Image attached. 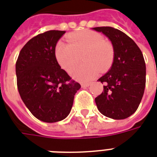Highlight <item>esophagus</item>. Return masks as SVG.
Instances as JSON below:
<instances>
[{"mask_svg": "<svg viewBox=\"0 0 157 157\" xmlns=\"http://www.w3.org/2000/svg\"><path fill=\"white\" fill-rule=\"evenodd\" d=\"M90 86V83H81V87H88Z\"/></svg>", "mask_w": 157, "mask_h": 157, "instance_id": "1", "label": "esophagus"}]
</instances>
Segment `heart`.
Listing matches in <instances>:
<instances>
[{"label":"heart","instance_id":"heart-1","mask_svg":"<svg viewBox=\"0 0 157 157\" xmlns=\"http://www.w3.org/2000/svg\"><path fill=\"white\" fill-rule=\"evenodd\" d=\"M68 43L59 41L55 48L57 63L65 71L70 72L79 63L80 56L85 64L71 71L74 79L89 81L101 71L111 67L114 59V48L110 42L104 39L95 31L86 30L71 33L67 37Z\"/></svg>","mask_w":157,"mask_h":157}]
</instances>
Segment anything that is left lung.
<instances>
[{
    "instance_id": "obj_1",
    "label": "left lung",
    "mask_w": 157,
    "mask_h": 157,
    "mask_svg": "<svg viewBox=\"0 0 157 157\" xmlns=\"http://www.w3.org/2000/svg\"><path fill=\"white\" fill-rule=\"evenodd\" d=\"M93 29L107 36L114 48L111 69L98 80L105 85L102 93L95 98L98 109L108 118H128L137 109L145 90L146 64L142 51L117 29L103 26Z\"/></svg>"
}]
</instances>
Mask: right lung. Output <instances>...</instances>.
<instances>
[{
	"label": "right lung",
	"mask_w": 157,
	"mask_h": 157,
	"mask_svg": "<svg viewBox=\"0 0 157 157\" xmlns=\"http://www.w3.org/2000/svg\"><path fill=\"white\" fill-rule=\"evenodd\" d=\"M66 31L39 33L20 50L15 64L17 87L23 102L35 118L61 121L70 113L81 85L61 68L55 47Z\"/></svg>",
	"instance_id": "add662e5"
}]
</instances>
